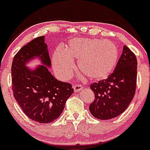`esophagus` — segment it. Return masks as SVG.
Listing matches in <instances>:
<instances>
[{
	"label": "esophagus",
	"mask_w": 150,
	"mask_h": 150,
	"mask_svg": "<svg viewBox=\"0 0 150 150\" xmlns=\"http://www.w3.org/2000/svg\"><path fill=\"white\" fill-rule=\"evenodd\" d=\"M74 91H80L82 88V86L80 84H74L73 86Z\"/></svg>",
	"instance_id": "1"
}]
</instances>
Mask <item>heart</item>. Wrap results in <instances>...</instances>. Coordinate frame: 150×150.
<instances>
[{"label":"heart","mask_w":150,"mask_h":150,"mask_svg":"<svg viewBox=\"0 0 150 150\" xmlns=\"http://www.w3.org/2000/svg\"><path fill=\"white\" fill-rule=\"evenodd\" d=\"M119 59V50L110 41L97 38H74L65 50L54 53L52 64L56 75L66 81L71 78L78 60V67L92 81L106 79L114 71Z\"/></svg>","instance_id":"1"}]
</instances>
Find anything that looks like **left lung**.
<instances>
[{"mask_svg":"<svg viewBox=\"0 0 150 150\" xmlns=\"http://www.w3.org/2000/svg\"><path fill=\"white\" fill-rule=\"evenodd\" d=\"M136 56L127 46H124L113 73L107 79L91 83L94 101L89 110L96 119L110 120L125 112L135 94L137 74Z\"/></svg>","mask_w":150,"mask_h":150,"instance_id":"left-lung-1","label":"left lung"}]
</instances>
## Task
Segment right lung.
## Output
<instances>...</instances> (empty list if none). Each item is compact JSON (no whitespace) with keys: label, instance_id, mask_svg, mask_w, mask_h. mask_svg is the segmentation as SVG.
Returning <instances> with one entry per match:
<instances>
[{"label":"right lung","instance_id":"1","mask_svg":"<svg viewBox=\"0 0 150 150\" xmlns=\"http://www.w3.org/2000/svg\"><path fill=\"white\" fill-rule=\"evenodd\" d=\"M35 57L43 65L30 69L25 64ZM51 59L44 36L34 38L22 47L13 58L11 67L14 98L30 120L50 123L62 113L66 101L74 93L71 84L58 81L48 67Z\"/></svg>","mask_w":150,"mask_h":150}]
</instances>
